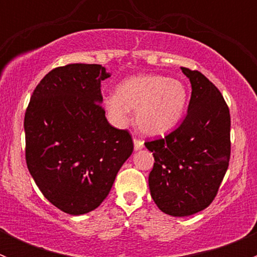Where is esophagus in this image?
Segmentation results:
<instances>
[{"label": "esophagus", "instance_id": "34e87169", "mask_svg": "<svg viewBox=\"0 0 257 257\" xmlns=\"http://www.w3.org/2000/svg\"><path fill=\"white\" fill-rule=\"evenodd\" d=\"M143 147H144V142L143 141H141V139L134 138V149H136V150H141Z\"/></svg>", "mask_w": 257, "mask_h": 257}]
</instances>
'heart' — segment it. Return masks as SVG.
<instances>
[{
	"instance_id": "1",
	"label": "heart",
	"mask_w": 257,
	"mask_h": 257,
	"mask_svg": "<svg viewBox=\"0 0 257 257\" xmlns=\"http://www.w3.org/2000/svg\"><path fill=\"white\" fill-rule=\"evenodd\" d=\"M188 100V90L181 80L159 74H145L125 79L108 95L104 108L115 125L123 126L136 109V123L145 134L158 136L180 120Z\"/></svg>"
}]
</instances>
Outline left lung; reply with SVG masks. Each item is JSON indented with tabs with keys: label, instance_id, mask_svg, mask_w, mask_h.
<instances>
[{
	"label": "left lung",
	"instance_id": "8db88e82",
	"mask_svg": "<svg viewBox=\"0 0 257 257\" xmlns=\"http://www.w3.org/2000/svg\"><path fill=\"white\" fill-rule=\"evenodd\" d=\"M190 79L188 113L164 138L145 142L153 153L150 195L163 212L189 216L208 208L230 162V110L220 90L199 71L181 67Z\"/></svg>",
	"mask_w": 257,
	"mask_h": 257
}]
</instances>
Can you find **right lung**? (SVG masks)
<instances>
[{
	"mask_svg": "<svg viewBox=\"0 0 257 257\" xmlns=\"http://www.w3.org/2000/svg\"><path fill=\"white\" fill-rule=\"evenodd\" d=\"M100 64L57 67L38 83L25 114L26 163L49 203L69 215L97 209L133 153L128 131L108 123Z\"/></svg>",
	"mask_w": 257,
	"mask_h": 257,
	"instance_id": "add662e5",
	"label": "right lung"
}]
</instances>
